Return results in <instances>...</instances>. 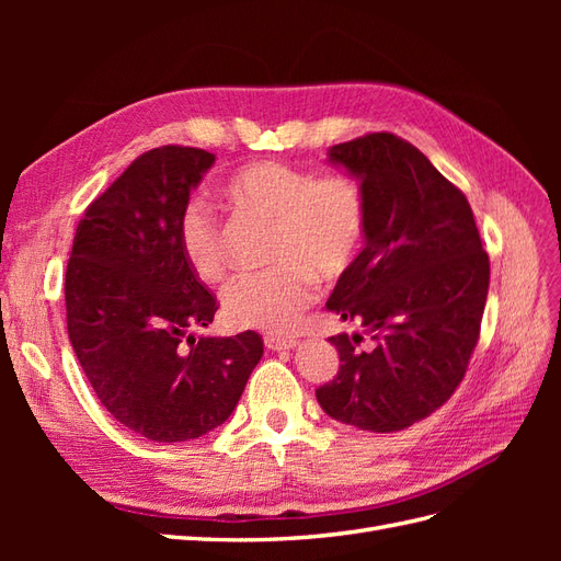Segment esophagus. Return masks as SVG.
<instances>
[{"label": "esophagus", "instance_id": "obj_1", "mask_svg": "<svg viewBox=\"0 0 561 561\" xmlns=\"http://www.w3.org/2000/svg\"><path fill=\"white\" fill-rule=\"evenodd\" d=\"M264 344L268 351H290L297 346L295 336H280V334H266Z\"/></svg>", "mask_w": 561, "mask_h": 561}]
</instances>
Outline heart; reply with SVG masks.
Segmentation results:
<instances>
[{
    "mask_svg": "<svg viewBox=\"0 0 561 561\" xmlns=\"http://www.w3.org/2000/svg\"><path fill=\"white\" fill-rule=\"evenodd\" d=\"M231 206L274 222L271 266L236 278L222 297L233 328L285 332L316 297V274L334 278L353 264L365 241L367 201L348 175H322L278 161H254L233 171L225 186ZM178 241L201 280L225 276L227 254L215 213L190 201L180 213Z\"/></svg>",
    "mask_w": 561,
    "mask_h": 561,
    "instance_id": "obj_1",
    "label": "heart"
}]
</instances>
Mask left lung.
I'll return each instance as SVG.
<instances>
[{"label": "left lung", "instance_id": "left-lung-1", "mask_svg": "<svg viewBox=\"0 0 561 561\" xmlns=\"http://www.w3.org/2000/svg\"><path fill=\"white\" fill-rule=\"evenodd\" d=\"M330 163L360 180L365 248L336 280L328 309L360 320L336 334V377L316 390L322 412L360 431L393 433L431 416L463 381L489 290L470 203L421 151L393 133L334 145Z\"/></svg>", "mask_w": 561, "mask_h": 561}]
</instances>
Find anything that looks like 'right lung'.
I'll return each mask as SVG.
<instances>
[{
	"label": "right lung",
	"instance_id": "1",
	"mask_svg": "<svg viewBox=\"0 0 561 561\" xmlns=\"http://www.w3.org/2000/svg\"><path fill=\"white\" fill-rule=\"evenodd\" d=\"M215 163L206 149L145 151L83 213L65 274L67 334L105 410L154 443L215 431L239 404L264 342L194 336L217 299L186 264L182 208Z\"/></svg>",
	"mask_w": 561,
	"mask_h": 561
}]
</instances>
